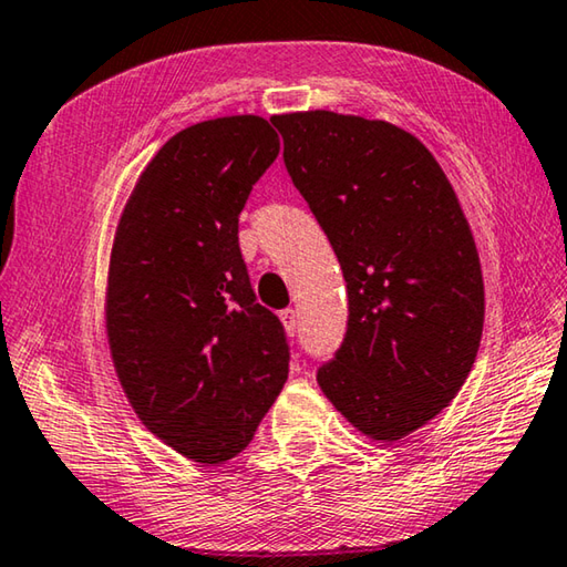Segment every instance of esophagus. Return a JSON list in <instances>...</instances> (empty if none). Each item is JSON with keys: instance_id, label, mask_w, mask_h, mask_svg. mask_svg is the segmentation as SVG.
I'll use <instances>...</instances> for the list:
<instances>
[{"instance_id": "1", "label": "esophagus", "mask_w": 567, "mask_h": 567, "mask_svg": "<svg viewBox=\"0 0 567 567\" xmlns=\"http://www.w3.org/2000/svg\"><path fill=\"white\" fill-rule=\"evenodd\" d=\"M280 320H282V324H285L287 334H295L297 328H300V320H297V310H282V312H280Z\"/></svg>"}]
</instances>
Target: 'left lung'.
<instances>
[{"mask_svg": "<svg viewBox=\"0 0 567 567\" xmlns=\"http://www.w3.org/2000/svg\"><path fill=\"white\" fill-rule=\"evenodd\" d=\"M270 122L348 282V330L318 382L360 433L395 443L450 405L475 362L485 290L473 233L410 132L328 110Z\"/></svg>", "mask_w": 567, "mask_h": 567, "instance_id": "left-lung-1", "label": "left lung"}]
</instances>
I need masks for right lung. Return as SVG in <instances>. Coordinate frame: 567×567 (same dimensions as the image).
<instances>
[{
    "instance_id": "add662e5",
    "label": "right lung",
    "mask_w": 567,
    "mask_h": 567,
    "mask_svg": "<svg viewBox=\"0 0 567 567\" xmlns=\"http://www.w3.org/2000/svg\"><path fill=\"white\" fill-rule=\"evenodd\" d=\"M280 137L255 114L177 132L152 157L114 235L107 338L134 412L195 463L249 445L290 372L280 318L257 302L239 213Z\"/></svg>"
}]
</instances>
